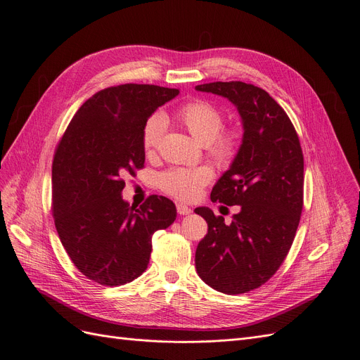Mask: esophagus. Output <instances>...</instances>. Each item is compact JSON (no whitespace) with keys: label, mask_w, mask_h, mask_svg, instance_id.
Listing matches in <instances>:
<instances>
[{"label":"esophagus","mask_w":360,"mask_h":360,"mask_svg":"<svg viewBox=\"0 0 360 360\" xmlns=\"http://www.w3.org/2000/svg\"><path fill=\"white\" fill-rule=\"evenodd\" d=\"M177 212L180 215H188V214H192V209H190L186 205H183V203H177Z\"/></svg>","instance_id":"esophagus-1"}]
</instances>
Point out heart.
I'll list each match as a JSON object with an SVG mask.
<instances>
[{"label": "heart", "instance_id": "obj_1", "mask_svg": "<svg viewBox=\"0 0 360 360\" xmlns=\"http://www.w3.org/2000/svg\"><path fill=\"white\" fill-rule=\"evenodd\" d=\"M177 117L196 141L206 146L210 157L218 164L226 165L234 160L238 151L240 136L236 132H221L224 116L215 105L203 100L190 101L177 112ZM164 128L165 119L161 115L148 117L142 129V146L146 154L155 151ZM212 177V168L207 165L177 167L161 174L160 186L167 195L190 202L199 198L202 188Z\"/></svg>", "mask_w": 360, "mask_h": 360}]
</instances>
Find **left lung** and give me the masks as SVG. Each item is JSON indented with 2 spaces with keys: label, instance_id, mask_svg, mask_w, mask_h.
Returning a JSON list of instances; mask_svg holds the SVG:
<instances>
[{
  "label": "left lung",
  "instance_id": "obj_1",
  "mask_svg": "<svg viewBox=\"0 0 360 360\" xmlns=\"http://www.w3.org/2000/svg\"><path fill=\"white\" fill-rule=\"evenodd\" d=\"M212 93L236 105L243 141L210 200L240 210L225 224L206 206L195 212L207 222L196 248L200 279L226 295L266 283L283 263L300 225L304 203V155L293 124L267 91L241 81L209 82Z\"/></svg>",
  "mask_w": 360,
  "mask_h": 360
}]
</instances>
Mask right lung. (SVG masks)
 Returning a JSON list of instances; mask_svg holds the SVG:
<instances>
[{"label":"right lung","mask_w":360,"mask_h":360,"mask_svg":"<svg viewBox=\"0 0 360 360\" xmlns=\"http://www.w3.org/2000/svg\"><path fill=\"white\" fill-rule=\"evenodd\" d=\"M179 90L150 84L104 89L84 103L52 162V210L59 240L89 279L119 286L145 271L153 234L170 226L176 205L153 195L139 207L123 200L124 174L145 162L143 124Z\"/></svg>","instance_id":"1"}]
</instances>
